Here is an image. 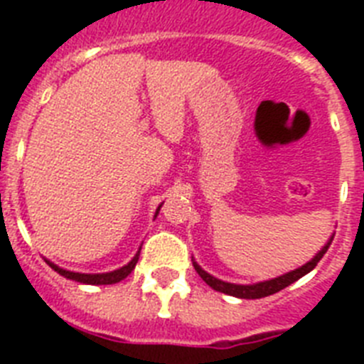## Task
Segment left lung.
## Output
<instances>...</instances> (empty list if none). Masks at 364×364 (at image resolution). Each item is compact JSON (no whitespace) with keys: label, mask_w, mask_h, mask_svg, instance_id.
<instances>
[{"label":"left lung","mask_w":364,"mask_h":364,"mask_svg":"<svg viewBox=\"0 0 364 364\" xmlns=\"http://www.w3.org/2000/svg\"><path fill=\"white\" fill-rule=\"evenodd\" d=\"M332 240L333 237L328 240L326 246H324L323 250H321V252L310 260V262H306V264L301 266V268L284 273V275H281V277L269 279V281H264V282H257V284H231V282H224L220 281V279H215L213 275H210L208 272H204V269L195 262V260L193 259L191 260H193V268L197 269V273L202 277V281H204L208 286H211L213 290L222 291V294H226V295H233V297H239V299H260V297H268V295H273V294H277V291L284 290L286 286H290L291 282L299 281V279L304 277L306 273H310L311 269L317 266V262L323 259V255L326 253L328 247H330Z\"/></svg>","instance_id":"8db88e82"}]
</instances>
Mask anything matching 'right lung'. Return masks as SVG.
<instances>
[{
	"label": "right lung",
	"mask_w": 364,
	"mask_h": 364,
	"mask_svg": "<svg viewBox=\"0 0 364 364\" xmlns=\"http://www.w3.org/2000/svg\"><path fill=\"white\" fill-rule=\"evenodd\" d=\"M159 211H160V205H159V210H156V213H154V217L159 215ZM138 255H140V252L133 257V260H131V262H127L125 266H122L120 269H114V272H109V273L69 272V269H63V268H60V266H56L54 262H50V260H47V264H49L54 272H58L60 275H63V277L70 279V281L82 282V284H117V282L124 281V279L127 277L131 272H133L134 266H136V262H138Z\"/></svg>",
	"instance_id": "right-lung-1"
}]
</instances>
